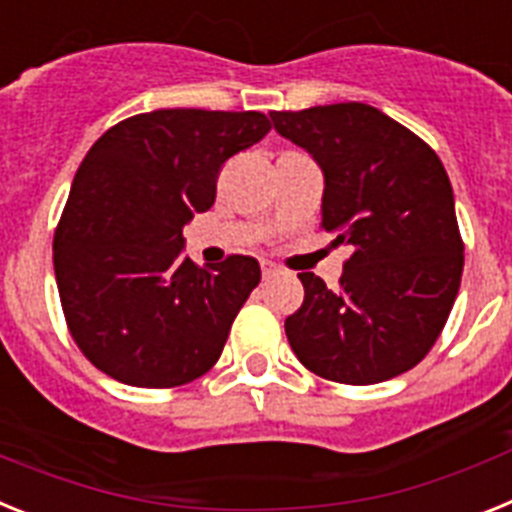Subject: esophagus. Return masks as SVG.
I'll return each mask as SVG.
<instances>
[{
  "mask_svg": "<svg viewBox=\"0 0 512 512\" xmlns=\"http://www.w3.org/2000/svg\"><path fill=\"white\" fill-rule=\"evenodd\" d=\"M275 273H278V265L270 260H262V278H273Z\"/></svg>",
  "mask_w": 512,
  "mask_h": 512,
  "instance_id": "34e87169",
  "label": "esophagus"
}]
</instances>
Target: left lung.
I'll use <instances>...</instances> for the list:
<instances>
[{"instance_id": "8db88e82", "label": "left lung", "mask_w": 512, "mask_h": 512, "mask_svg": "<svg viewBox=\"0 0 512 512\" xmlns=\"http://www.w3.org/2000/svg\"><path fill=\"white\" fill-rule=\"evenodd\" d=\"M270 118L317 159L322 229L353 247L337 288L299 275L304 304L286 319L293 353L337 384L410 371L446 327L464 270L443 162L410 128L363 102L273 110Z\"/></svg>"}]
</instances>
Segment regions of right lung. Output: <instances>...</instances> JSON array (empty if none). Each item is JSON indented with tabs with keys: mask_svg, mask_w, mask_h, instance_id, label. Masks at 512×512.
<instances>
[{
	"mask_svg": "<svg viewBox=\"0 0 512 512\" xmlns=\"http://www.w3.org/2000/svg\"><path fill=\"white\" fill-rule=\"evenodd\" d=\"M270 131L257 110L172 108L115 123L92 144L53 234L66 327L110 379L172 389L211 371L260 283L255 257L198 268L182 226L216 198L224 162Z\"/></svg>",
	"mask_w": 512,
	"mask_h": 512,
	"instance_id": "add662e5",
	"label": "right lung"
}]
</instances>
